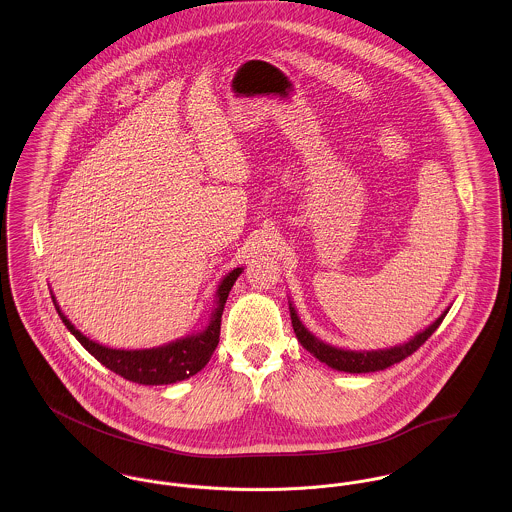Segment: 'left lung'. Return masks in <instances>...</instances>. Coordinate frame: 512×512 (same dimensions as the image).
<instances>
[{
	"label": "left lung",
	"instance_id": "obj_1",
	"mask_svg": "<svg viewBox=\"0 0 512 512\" xmlns=\"http://www.w3.org/2000/svg\"><path fill=\"white\" fill-rule=\"evenodd\" d=\"M288 308H290V319H292L294 333H296L298 341L302 343V347L314 354L317 360L325 362L327 366H331L339 372H349V374L386 370L392 364H397L403 358L411 356L433 335L434 331L438 329V325L442 323V319L448 314V310H444L440 317H436V321H433L429 327H425L423 331H419L415 337H411L407 343L395 345L390 349H378V351H349V349H339V347H333V345H327V343L319 341L300 321L296 308L292 304H288Z\"/></svg>",
	"mask_w": 512,
	"mask_h": 512
}]
</instances>
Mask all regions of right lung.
<instances>
[{
    "label": "right lung",
    "mask_w": 512,
    "mask_h": 512,
    "mask_svg": "<svg viewBox=\"0 0 512 512\" xmlns=\"http://www.w3.org/2000/svg\"><path fill=\"white\" fill-rule=\"evenodd\" d=\"M241 267L234 269L232 273L222 278L218 284L216 296H214V310L208 317V325L197 333H191L183 339L171 341L167 345L154 347V349H138V351H124V349H111L105 345H99L85 337L76 325L62 314L56 298L52 296V302L56 306V312L68 331L83 345V349L91 356H95L105 368L113 370L118 376L144 384V386H167L181 380H187L200 372L206 362L210 360L212 353L218 347L220 341V325H222V312L228 300V294L241 275Z\"/></svg>",
    "instance_id": "1"
}]
</instances>
